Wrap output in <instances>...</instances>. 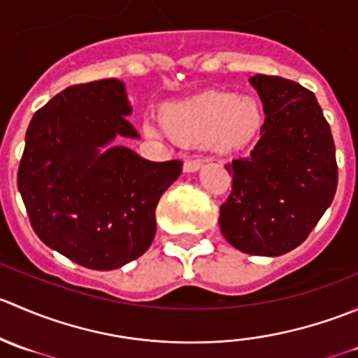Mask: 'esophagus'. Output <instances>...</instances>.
<instances>
[{
  "label": "esophagus",
  "instance_id": "esophagus-1",
  "mask_svg": "<svg viewBox=\"0 0 358 358\" xmlns=\"http://www.w3.org/2000/svg\"><path fill=\"white\" fill-rule=\"evenodd\" d=\"M199 168H202L201 159H187V161L183 162V171H187V173L197 171Z\"/></svg>",
  "mask_w": 358,
  "mask_h": 358
}]
</instances>
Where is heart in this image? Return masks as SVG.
<instances>
[{
    "mask_svg": "<svg viewBox=\"0 0 358 358\" xmlns=\"http://www.w3.org/2000/svg\"><path fill=\"white\" fill-rule=\"evenodd\" d=\"M159 121L175 142H208L220 152H234L244 149L259 135L265 115L251 96L208 92L168 103L159 112Z\"/></svg>",
    "mask_w": 358,
    "mask_h": 358,
    "instance_id": "b5f03b06",
    "label": "heart"
}]
</instances>
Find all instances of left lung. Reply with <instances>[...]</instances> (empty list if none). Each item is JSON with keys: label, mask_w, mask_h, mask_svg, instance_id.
<instances>
[{"label": "left lung", "mask_w": 358, "mask_h": 358, "mask_svg": "<svg viewBox=\"0 0 358 358\" xmlns=\"http://www.w3.org/2000/svg\"><path fill=\"white\" fill-rule=\"evenodd\" d=\"M266 114L246 157L225 166L232 192L220 206L223 237L239 251L280 256L298 248L334 199L338 164L315 95L291 79H249Z\"/></svg>", "instance_id": "left-lung-1"}]
</instances>
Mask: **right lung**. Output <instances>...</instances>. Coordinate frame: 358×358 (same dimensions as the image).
Wrapping results in <instances>:
<instances>
[{
  "label": "right lung",
  "mask_w": 358,
  "mask_h": 358,
  "mask_svg": "<svg viewBox=\"0 0 358 358\" xmlns=\"http://www.w3.org/2000/svg\"><path fill=\"white\" fill-rule=\"evenodd\" d=\"M119 79L69 86L34 114L17 185L36 236L78 265L114 270L149 249L156 206L182 161L152 162L126 147L138 133Z\"/></svg>",
  "instance_id": "obj_1"
}]
</instances>
